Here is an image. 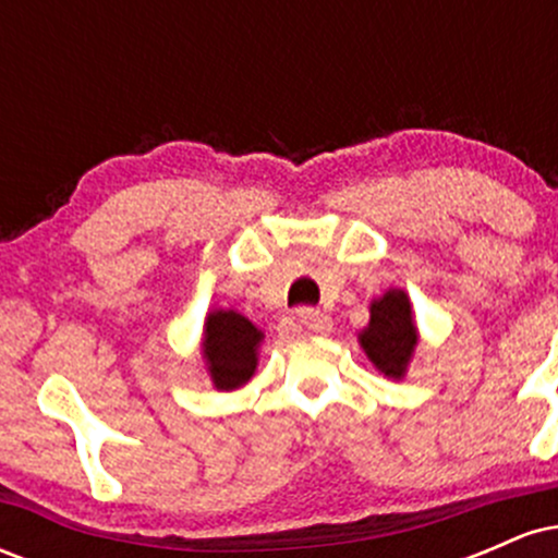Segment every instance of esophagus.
<instances>
[{"instance_id": "esophagus-1", "label": "esophagus", "mask_w": 558, "mask_h": 558, "mask_svg": "<svg viewBox=\"0 0 558 558\" xmlns=\"http://www.w3.org/2000/svg\"><path fill=\"white\" fill-rule=\"evenodd\" d=\"M299 328L306 332H328L332 328L330 317L319 310H301L299 312Z\"/></svg>"}]
</instances>
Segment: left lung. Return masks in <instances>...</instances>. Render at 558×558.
Here are the masks:
<instances>
[{
  "label": "left lung",
  "instance_id": "1",
  "mask_svg": "<svg viewBox=\"0 0 558 558\" xmlns=\"http://www.w3.org/2000/svg\"><path fill=\"white\" fill-rule=\"evenodd\" d=\"M356 341L377 373L390 380H403L420 343V330L407 291L388 288L383 296L369 301V323L356 332Z\"/></svg>",
  "mask_w": 558,
  "mask_h": 558
}]
</instances>
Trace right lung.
Here are the masks:
<instances>
[{"mask_svg": "<svg viewBox=\"0 0 558 558\" xmlns=\"http://www.w3.org/2000/svg\"><path fill=\"white\" fill-rule=\"evenodd\" d=\"M265 341L252 319L235 310H213L204 317L202 360L217 390L246 386L257 373L259 345Z\"/></svg>", "mask_w": 558, "mask_h": 558, "instance_id": "obj_1", "label": "right lung"}]
</instances>
